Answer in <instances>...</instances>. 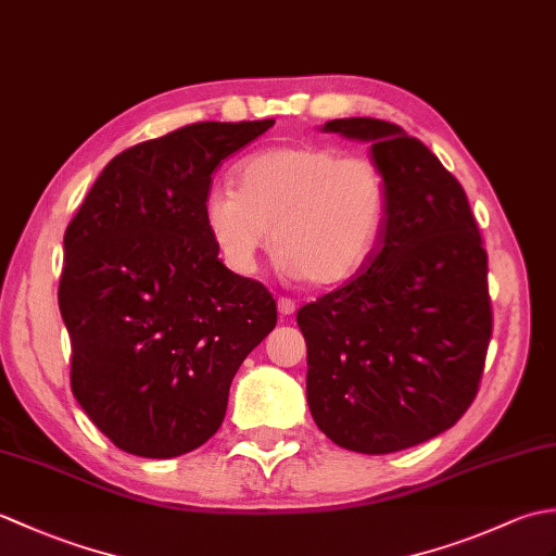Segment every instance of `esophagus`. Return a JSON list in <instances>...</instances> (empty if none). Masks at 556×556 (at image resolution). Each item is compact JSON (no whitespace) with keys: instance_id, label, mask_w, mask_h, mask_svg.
Instances as JSON below:
<instances>
[{"instance_id":"34e87169","label":"esophagus","mask_w":556,"mask_h":556,"mask_svg":"<svg viewBox=\"0 0 556 556\" xmlns=\"http://www.w3.org/2000/svg\"><path fill=\"white\" fill-rule=\"evenodd\" d=\"M277 308H279L281 315H293V311H296V301L281 296V299L277 301Z\"/></svg>"}]
</instances>
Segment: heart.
Returning <instances> with one entry per match:
<instances>
[{"mask_svg": "<svg viewBox=\"0 0 556 556\" xmlns=\"http://www.w3.org/2000/svg\"><path fill=\"white\" fill-rule=\"evenodd\" d=\"M233 188H212L203 222L236 271H253L269 245L289 277L337 287L356 277L382 239L389 191L368 157L327 143L271 146L236 167Z\"/></svg>", "mask_w": 556, "mask_h": 556, "instance_id": "obj_1", "label": "heart"}]
</instances>
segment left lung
Instances as JSON below:
<instances>
[{"instance_id": "1", "label": "left lung", "mask_w": 556, "mask_h": 556, "mask_svg": "<svg viewBox=\"0 0 556 556\" xmlns=\"http://www.w3.org/2000/svg\"><path fill=\"white\" fill-rule=\"evenodd\" d=\"M320 131L370 146L389 207L358 275L296 315L305 392L334 444L392 454L448 430L473 404L492 337L488 253L464 188L404 128L351 116Z\"/></svg>"}]
</instances>
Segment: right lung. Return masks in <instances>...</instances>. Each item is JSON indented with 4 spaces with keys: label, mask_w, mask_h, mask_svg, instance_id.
<instances>
[{
    "label": "right lung",
    "mask_w": 556,
    "mask_h": 556,
    "mask_svg": "<svg viewBox=\"0 0 556 556\" xmlns=\"http://www.w3.org/2000/svg\"><path fill=\"white\" fill-rule=\"evenodd\" d=\"M271 124L203 122L124 150L66 227L71 389L128 454L205 444L236 370L277 325L271 293L222 263L203 222L212 172Z\"/></svg>",
    "instance_id": "add662e5"
}]
</instances>
